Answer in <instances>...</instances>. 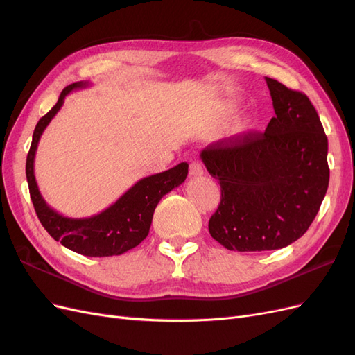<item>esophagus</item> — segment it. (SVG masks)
Segmentation results:
<instances>
[{
	"label": "esophagus",
	"mask_w": 355,
	"mask_h": 355,
	"mask_svg": "<svg viewBox=\"0 0 355 355\" xmlns=\"http://www.w3.org/2000/svg\"><path fill=\"white\" fill-rule=\"evenodd\" d=\"M189 175L192 178H197V176H202L204 175V167H202V164L200 163L198 159H194L191 163V166H189Z\"/></svg>",
	"instance_id": "obj_1"
}]
</instances>
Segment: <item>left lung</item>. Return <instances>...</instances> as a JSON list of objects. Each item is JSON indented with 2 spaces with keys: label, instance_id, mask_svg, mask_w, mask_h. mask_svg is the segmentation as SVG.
Returning a JSON list of instances; mask_svg holds the SVG:
<instances>
[{
  "label": "left lung",
  "instance_id": "left-lung-1",
  "mask_svg": "<svg viewBox=\"0 0 355 355\" xmlns=\"http://www.w3.org/2000/svg\"><path fill=\"white\" fill-rule=\"evenodd\" d=\"M265 81L275 112L265 133L223 139L200 154L222 191L210 235L234 252L277 250L302 237L329 187L327 136L313 103Z\"/></svg>",
  "mask_w": 355,
  "mask_h": 355
}]
</instances>
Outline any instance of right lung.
<instances>
[{
	"label": "right lung",
	"instance_id": "1",
	"mask_svg": "<svg viewBox=\"0 0 355 355\" xmlns=\"http://www.w3.org/2000/svg\"><path fill=\"white\" fill-rule=\"evenodd\" d=\"M89 81L73 83L62 90L56 105L38 121L26 158L29 194L42 227L67 249L90 257L118 256L141 244L149 232L159 200L182 185L188 176V164L180 163L163 173L146 176L127 189L108 209L90 218H68L51 209L38 189L34 161L41 135L60 111L72 90L89 87Z\"/></svg>",
	"mask_w": 355,
	"mask_h": 355
}]
</instances>
